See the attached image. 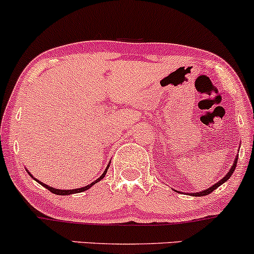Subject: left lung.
Segmentation results:
<instances>
[{"label": "left lung", "instance_id": "8db88e82", "mask_svg": "<svg viewBox=\"0 0 254 254\" xmlns=\"http://www.w3.org/2000/svg\"><path fill=\"white\" fill-rule=\"evenodd\" d=\"M238 158H239V155H238V157H236L235 161H234V164H233V166H231V169L229 170V172H228V174L225 175V176L223 177L222 180L219 181V182H217L216 185H213L212 187H210V188H208V189H206V190H204V191H200V193H191L190 195H194V196H204V195H207V194L212 193V191L214 190V189H217V188H218L219 186L223 185V183H224L225 181H228V180H229L231 175H233L234 170H235V168H236V164H238Z\"/></svg>", "mask_w": 254, "mask_h": 254}]
</instances>
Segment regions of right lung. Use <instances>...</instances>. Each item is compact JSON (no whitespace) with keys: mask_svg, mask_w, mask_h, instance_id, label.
<instances>
[{"mask_svg":"<svg viewBox=\"0 0 254 254\" xmlns=\"http://www.w3.org/2000/svg\"><path fill=\"white\" fill-rule=\"evenodd\" d=\"M110 168V165L107 166V168H106V170H105V172L104 174L101 175V176H100V178H97V180L95 181V182H93V183H90V185H88V186H85V187H83V188H78V189H67V190H63V189H57V188H53V187H49V186H47V185H44V183H42V182H40V181L38 180H35L37 181L38 183H40V185H42L44 187V188H47L48 189L49 191H52V193H54V194H58V195H69V194H74V193H82V191H84V190H86V189H89L90 188L91 186H94L95 185V183H97L99 182V181H101L102 178L105 177V175H106V172H107V169ZM30 174V172H29Z\"/></svg>","mask_w":254,"mask_h":254,"instance_id":"right-lung-1","label":"right lung"}]
</instances>
